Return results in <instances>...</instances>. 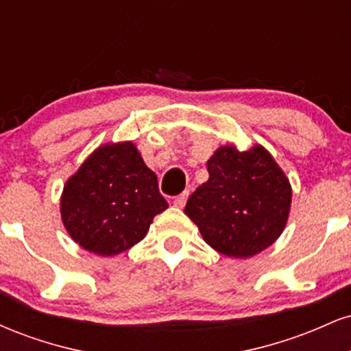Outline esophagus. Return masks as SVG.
<instances>
[{
	"mask_svg": "<svg viewBox=\"0 0 351 351\" xmlns=\"http://www.w3.org/2000/svg\"><path fill=\"white\" fill-rule=\"evenodd\" d=\"M188 196H189V193L183 191L181 195H178L175 199H173V204H175L176 208H184V204H186V201H188Z\"/></svg>",
	"mask_w": 351,
	"mask_h": 351,
	"instance_id": "1",
	"label": "esophagus"
}]
</instances>
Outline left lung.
Instances as JSON below:
<instances>
[{
    "mask_svg": "<svg viewBox=\"0 0 351 351\" xmlns=\"http://www.w3.org/2000/svg\"><path fill=\"white\" fill-rule=\"evenodd\" d=\"M209 180L189 196L184 215L217 252L256 256L279 239L287 224L292 186L263 145L239 152L223 145L206 163Z\"/></svg>",
    "mask_w": 351,
    "mask_h": 351,
    "instance_id": "8db88e82",
    "label": "left lung"
}]
</instances>
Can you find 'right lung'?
<instances>
[{
  "label": "right lung",
  "instance_id": "1",
  "mask_svg": "<svg viewBox=\"0 0 351 351\" xmlns=\"http://www.w3.org/2000/svg\"><path fill=\"white\" fill-rule=\"evenodd\" d=\"M167 208L156 175L134 142L95 148L60 196V217L74 243L104 257L140 243L153 217Z\"/></svg>",
  "mask_w": 351,
  "mask_h": 351
}]
</instances>
